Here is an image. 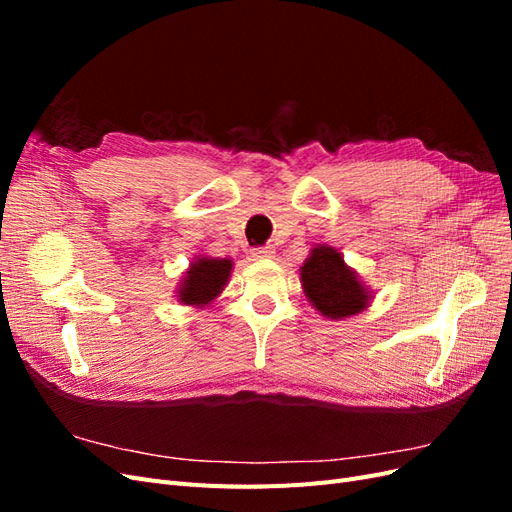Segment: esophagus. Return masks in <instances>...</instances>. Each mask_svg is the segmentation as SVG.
Segmentation results:
<instances>
[{
  "label": "esophagus",
  "mask_w": 512,
  "mask_h": 512,
  "mask_svg": "<svg viewBox=\"0 0 512 512\" xmlns=\"http://www.w3.org/2000/svg\"><path fill=\"white\" fill-rule=\"evenodd\" d=\"M273 256H275V247L273 245L256 247V250H254V258H273Z\"/></svg>",
  "instance_id": "esophagus-1"
}]
</instances>
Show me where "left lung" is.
<instances>
[{"instance_id":"8db88e82","label":"left lung","mask_w":512,"mask_h":512,"mask_svg":"<svg viewBox=\"0 0 512 512\" xmlns=\"http://www.w3.org/2000/svg\"><path fill=\"white\" fill-rule=\"evenodd\" d=\"M301 286L309 303L331 320L361 314L371 303V290L331 245L312 247L301 267Z\"/></svg>"}]
</instances>
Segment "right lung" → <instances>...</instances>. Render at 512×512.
<instances>
[{
	"mask_svg": "<svg viewBox=\"0 0 512 512\" xmlns=\"http://www.w3.org/2000/svg\"><path fill=\"white\" fill-rule=\"evenodd\" d=\"M232 260L196 256L190 262V269L181 277L177 288V301L190 307H205L220 297V292L230 280Z\"/></svg>",
	"mask_w": 512,
	"mask_h": 512,
	"instance_id": "1",
	"label": "right lung"
}]
</instances>
